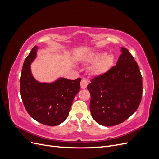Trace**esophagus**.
I'll return each instance as SVG.
<instances>
[{
	"label": "esophagus",
	"instance_id": "34e87169",
	"mask_svg": "<svg viewBox=\"0 0 159 159\" xmlns=\"http://www.w3.org/2000/svg\"><path fill=\"white\" fill-rule=\"evenodd\" d=\"M88 84H89L88 80L86 78H83L82 80H81V82H80L81 88V89H85L86 88H87Z\"/></svg>",
	"mask_w": 159,
	"mask_h": 159
}]
</instances>
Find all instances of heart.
<instances>
[{
  "label": "heart",
  "mask_w": 159,
  "mask_h": 159,
  "mask_svg": "<svg viewBox=\"0 0 159 159\" xmlns=\"http://www.w3.org/2000/svg\"><path fill=\"white\" fill-rule=\"evenodd\" d=\"M85 60L88 63L93 64L90 68L91 74L95 75H102L112 68L115 58L112 54L107 55L104 52H96L90 54Z\"/></svg>",
  "instance_id": "heart-1"
}]
</instances>
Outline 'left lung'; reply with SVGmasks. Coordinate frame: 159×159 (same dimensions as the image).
<instances>
[{"label": "left lung", "instance_id": "1", "mask_svg": "<svg viewBox=\"0 0 159 159\" xmlns=\"http://www.w3.org/2000/svg\"><path fill=\"white\" fill-rule=\"evenodd\" d=\"M116 66L91 80L90 111L95 121L103 126L117 125L136 111L141 103L142 77L129 50L121 48Z\"/></svg>", "mask_w": 159, "mask_h": 159}]
</instances>
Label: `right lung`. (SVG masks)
Returning <instances> with one entry per match:
<instances>
[{
    "instance_id": "right-lung-1",
    "label": "right lung",
    "mask_w": 159,
    "mask_h": 159,
    "mask_svg": "<svg viewBox=\"0 0 159 159\" xmlns=\"http://www.w3.org/2000/svg\"><path fill=\"white\" fill-rule=\"evenodd\" d=\"M35 46L23 64L20 77V94L24 105L30 116L45 125L56 126L69 115L75 95L80 89L81 78H59L50 83L37 81L30 65L37 56Z\"/></svg>"
}]
</instances>
